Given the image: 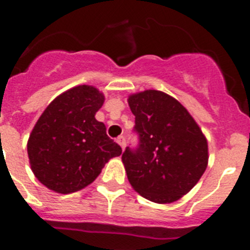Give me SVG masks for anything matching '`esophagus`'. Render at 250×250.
<instances>
[{"mask_svg": "<svg viewBox=\"0 0 250 250\" xmlns=\"http://www.w3.org/2000/svg\"><path fill=\"white\" fill-rule=\"evenodd\" d=\"M116 141H118V144L120 145L121 149L124 150V147H125V145H126V139H125V136H119L118 139H116Z\"/></svg>", "mask_w": 250, "mask_h": 250, "instance_id": "obj_1", "label": "esophagus"}]
</instances>
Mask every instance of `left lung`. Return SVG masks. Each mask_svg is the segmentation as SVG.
I'll list each match as a JSON object with an SVG mask.
<instances>
[{
    "instance_id": "obj_1",
    "label": "left lung",
    "mask_w": 250,
    "mask_h": 250,
    "mask_svg": "<svg viewBox=\"0 0 250 250\" xmlns=\"http://www.w3.org/2000/svg\"><path fill=\"white\" fill-rule=\"evenodd\" d=\"M129 106L139 139L121 156L130 184L158 204L180 199L207 169V139L184 106L164 92L131 95Z\"/></svg>"
}]
</instances>
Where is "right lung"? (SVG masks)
Returning a JSON list of instances; mask_svg holds the SVG:
<instances>
[{"instance_id":"right-lung-1","label":"right lung","mask_w":250,"mask_h":250,"mask_svg":"<svg viewBox=\"0 0 250 250\" xmlns=\"http://www.w3.org/2000/svg\"><path fill=\"white\" fill-rule=\"evenodd\" d=\"M103 104L98 89L76 86L57 96L40 116L27 152L35 176L48 189L61 194L80 190L121 154L104 123L95 119Z\"/></svg>"}]
</instances>
